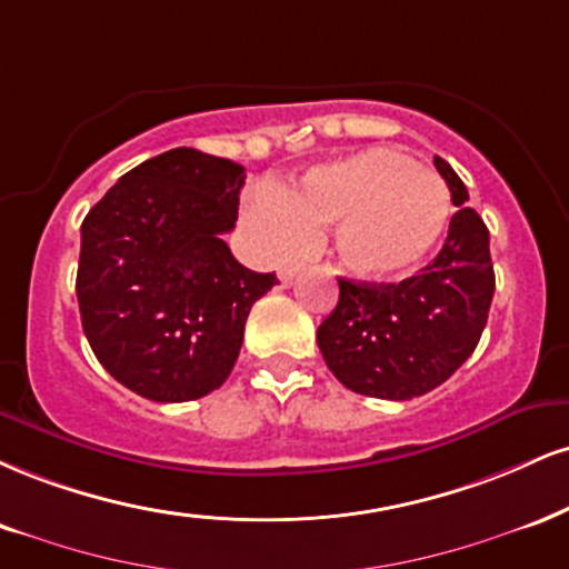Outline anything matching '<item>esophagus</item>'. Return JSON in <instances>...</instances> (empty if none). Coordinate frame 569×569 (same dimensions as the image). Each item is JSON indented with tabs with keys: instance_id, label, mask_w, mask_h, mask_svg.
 <instances>
[{
	"instance_id": "obj_1",
	"label": "esophagus",
	"mask_w": 569,
	"mask_h": 569,
	"mask_svg": "<svg viewBox=\"0 0 569 569\" xmlns=\"http://www.w3.org/2000/svg\"><path fill=\"white\" fill-rule=\"evenodd\" d=\"M302 262H291V264H283V267H280V270H278V278H280V283H283V286H291L293 283V278H297L299 276V272H302Z\"/></svg>"
}]
</instances>
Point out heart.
<instances>
[{"mask_svg": "<svg viewBox=\"0 0 569 569\" xmlns=\"http://www.w3.org/2000/svg\"><path fill=\"white\" fill-rule=\"evenodd\" d=\"M249 217L278 249L333 228L331 249L347 272L397 278L432 254L450 219L445 182L389 148H368L307 169L283 193H259Z\"/></svg>", "mask_w": 569, "mask_h": 569, "instance_id": "1", "label": "heart"}]
</instances>
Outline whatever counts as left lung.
Returning <instances> with one entry per match:
<instances>
[{
    "instance_id": "left-lung-1",
    "label": "left lung",
    "mask_w": 569,
    "mask_h": 569,
    "mask_svg": "<svg viewBox=\"0 0 569 569\" xmlns=\"http://www.w3.org/2000/svg\"><path fill=\"white\" fill-rule=\"evenodd\" d=\"M458 211L440 254L400 283L339 278V302L318 326L326 366L347 389L410 400L448 381L475 352L496 291L490 232L467 207L469 193L435 156Z\"/></svg>"
}]
</instances>
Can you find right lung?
Instances as JSON below:
<instances>
[{
  "label": "right lung",
  "mask_w": 569,
  "mask_h": 569,
  "mask_svg": "<svg viewBox=\"0 0 569 569\" xmlns=\"http://www.w3.org/2000/svg\"><path fill=\"white\" fill-rule=\"evenodd\" d=\"M241 163L174 148L127 172L81 222L77 297L94 358L156 402L224 385L251 305L278 283L222 241L236 228Z\"/></svg>",
  "instance_id": "obj_1"
}]
</instances>
